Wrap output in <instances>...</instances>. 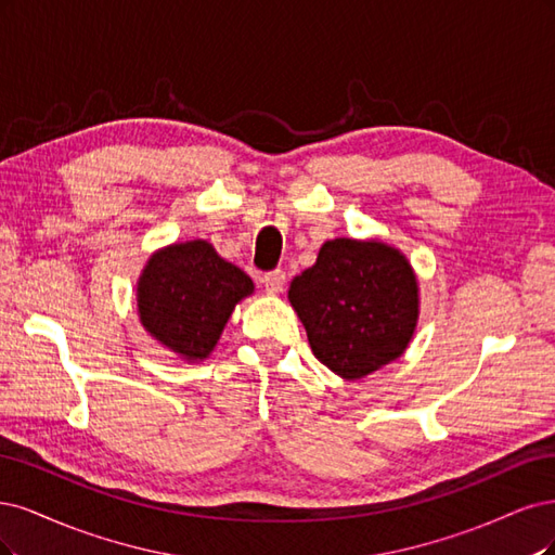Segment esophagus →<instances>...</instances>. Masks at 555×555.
I'll use <instances>...</instances> for the list:
<instances>
[{
  "instance_id": "1",
  "label": "esophagus",
  "mask_w": 555,
  "mask_h": 555,
  "mask_svg": "<svg viewBox=\"0 0 555 555\" xmlns=\"http://www.w3.org/2000/svg\"><path fill=\"white\" fill-rule=\"evenodd\" d=\"M262 283H264V288H267V293H272V295H279V293L283 291V285H285V272H283V270H274V272H267V274L262 276Z\"/></svg>"
}]
</instances>
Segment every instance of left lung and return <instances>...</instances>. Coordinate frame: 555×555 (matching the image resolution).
<instances>
[{
	"label": "left lung",
	"mask_w": 555,
	"mask_h": 555,
	"mask_svg": "<svg viewBox=\"0 0 555 555\" xmlns=\"http://www.w3.org/2000/svg\"><path fill=\"white\" fill-rule=\"evenodd\" d=\"M288 299L313 354L346 380L399 360L415 334L420 285L399 248L336 237L293 279Z\"/></svg>",
	"instance_id": "obj_1"
}]
</instances>
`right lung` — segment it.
<instances>
[{
    "label": "right lung",
    "mask_w": 555,
    "mask_h": 555,
    "mask_svg": "<svg viewBox=\"0 0 555 555\" xmlns=\"http://www.w3.org/2000/svg\"><path fill=\"white\" fill-rule=\"evenodd\" d=\"M254 281L205 240L156 251L138 279L140 323L182 360L203 362Z\"/></svg>",
    "instance_id": "obj_1"
}]
</instances>
